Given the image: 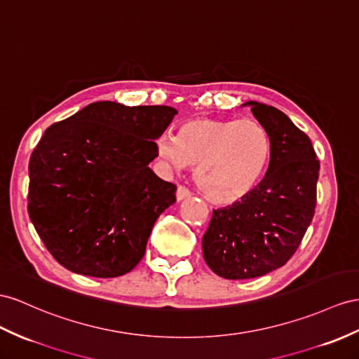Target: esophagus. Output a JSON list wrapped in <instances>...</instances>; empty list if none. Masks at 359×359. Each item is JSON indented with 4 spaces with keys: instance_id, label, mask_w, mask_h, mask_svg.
I'll use <instances>...</instances> for the list:
<instances>
[{
    "instance_id": "1",
    "label": "esophagus",
    "mask_w": 359,
    "mask_h": 359,
    "mask_svg": "<svg viewBox=\"0 0 359 359\" xmlns=\"http://www.w3.org/2000/svg\"><path fill=\"white\" fill-rule=\"evenodd\" d=\"M176 197H177L179 201H180V200H185V198L191 197V191H189L187 187L179 185V187H177V191H176Z\"/></svg>"
}]
</instances>
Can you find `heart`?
Returning <instances> with one entry per match:
<instances>
[{
	"label": "heart",
	"mask_w": 359,
	"mask_h": 359,
	"mask_svg": "<svg viewBox=\"0 0 359 359\" xmlns=\"http://www.w3.org/2000/svg\"><path fill=\"white\" fill-rule=\"evenodd\" d=\"M156 151L170 170L197 168V185L210 201L233 205L267 176L273 141L255 119L194 118L182 123L176 136H161Z\"/></svg>",
	"instance_id": "1"
}]
</instances>
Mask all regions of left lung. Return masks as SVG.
Masks as SVG:
<instances>
[{
	"label": "left lung",
	"instance_id": "8db88e82",
	"mask_svg": "<svg viewBox=\"0 0 359 359\" xmlns=\"http://www.w3.org/2000/svg\"><path fill=\"white\" fill-rule=\"evenodd\" d=\"M273 141L267 176L249 197L214 210L203 258L224 279H252L290 261L312 222L320 161L309 137L279 109L247 101Z\"/></svg>",
	"mask_w": 359,
	"mask_h": 359
}]
</instances>
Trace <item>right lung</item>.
<instances>
[{"label": "right lung", "instance_id": "1", "mask_svg": "<svg viewBox=\"0 0 359 359\" xmlns=\"http://www.w3.org/2000/svg\"><path fill=\"white\" fill-rule=\"evenodd\" d=\"M177 110L98 101L45 130L29 163V215L63 267L92 278L132 271L176 185L149 163Z\"/></svg>", "mask_w": 359, "mask_h": 359}]
</instances>
